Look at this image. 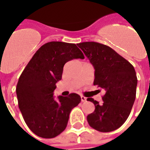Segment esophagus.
Instances as JSON below:
<instances>
[{"instance_id":"34e87169","label":"esophagus","mask_w":150,"mask_h":150,"mask_svg":"<svg viewBox=\"0 0 150 150\" xmlns=\"http://www.w3.org/2000/svg\"><path fill=\"white\" fill-rule=\"evenodd\" d=\"M81 101H82V102H86V98L84 97V96H81Z\"/></svg>"}]
</instances>
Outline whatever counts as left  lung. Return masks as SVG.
<instances>
[{"instance_id":"left-lung-1","label":"left lung","mask_w":150,"mask_h":150,"mask_svg":"<svg viewBox=\"0 0 150 150\" xmlns=\"http://www.w3.org/2000/svg\"><path fill=\"white\" fill-rule=\"evenodd\" d=\"M77 45L95 68L94 85L105 92L101 105L92 98H87L95 106V111L87 115V122L98 131H114L126 122L134 105L137 84L134 67L106 45L96 42Z\"/></svg>"}]
</instances>
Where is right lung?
Segmentation results:
<instances>
[{
    "instance_id": "obj_1",
    "label": "right lung",
    "mask_w": 150,
    "mask_h": 150,
    "mask_svg": "<svg viewBox=\"0 0 150 150\" xmlns=\"http://www.w3.org/2000/svg\"><path fill=\"white\" fill-rule=\"evenodd\" d=\"M84 59L76 44L52 41L34 54L16 85L19 109L28 128L39 137L52 138L66 129L71 110L81 102L75 93L53 97L56 83L62 79L64 64Z\"/></svg>"
}]
</instances>
